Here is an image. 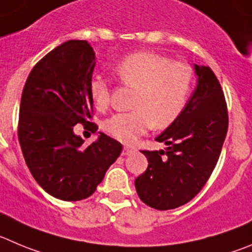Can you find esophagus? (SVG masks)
I'll return each mask as SVG.
<instances>
[{
  "label": "esophagus",
  "instance_id": "1",
  "mask_svg": "<svg viewBox=\"0 0 252 252\" xmlns=\"http://www.w3.org/2000/svg\"><path fill=\"white\" fill-rule=\"evenodd\" d=\"M133 152H134V149H131V148L124 147L123 148V152H122V155H124V157H126V155L131 154V153H133Z\"/></svg>",
  "mask_w": 252,
  "mask_h": 252
}]
</instances>
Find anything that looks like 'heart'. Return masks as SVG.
<instances>
[{"label": "heart", "instance_id": "1", "mask_svg": "<svg viewBox=\"0 0 252 252\" xmlns=\"http://www.w3.org/2000/svg\"><path fill=\"white\" fill-rule=\"evenodd\" d=\"M115 74L122 83L137 89L133 112L118 113L104 123L110 137L124 144L135 143L153 126L165 128L174 123L187 104L194 77L189 64L154 52L126 56L117 64ZM89 91L98 109L108 107L110 91L103 77H94Z\"/></svg>", "mask_w": 252, "mask_h": 252}]
</instances>
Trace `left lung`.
<instances>
[{
  "instance_id": "obj_1",
  "label": "left lung",
  "mask_w": 252,
  "mask_h": 252,
  "mask_svg": "<svg viewBox=\"0 0 252 252\" xmlns=\"http://www.w3.org/2000/svg\"><path fill=\"white\" fill-rule=\"evenodd\" d=\"M196 87L182 114L155 138L165 149L144 150L148 168L135 179L140 200L157 210L189 203L210 178L227 131L224 93L210 67L194 64Z\"/></svg>"
}]
</instances>
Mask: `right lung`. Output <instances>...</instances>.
<instances>
[{"instance_id":"right-lung-1","label":"right lung","mask_w":252,"mask_h":252,"mask_svg":"<svg viewBox=\"0 0 252 252\" xmlns=\"http://www.w3.org/2000/svg\"><path fill=\"white\" fill-rule=\"evenodd\" d=\"M95 53L87 41H67L44 56L31 70L22 92L18 139L31 174L42 189L64 201L91 196L122 144L104 133L84 147L73 130L93 112L91 84Z\"/></svg>"}]
</instances>
